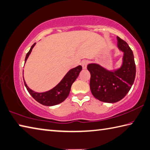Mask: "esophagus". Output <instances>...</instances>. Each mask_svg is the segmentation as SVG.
I'll list each match as a JSON object with an SVG mask.
<instances>
[{"instance_id":"obj_1","label":"esophagus","mask_w":150,"mask_h":150,"mask_svg":"<svg viewBox=\"0 0 150 150\" xmlns=\"http://www.w3.org/2000/svg\"><path fill=\"white\" fill-rule=\"evenodd\" d=\"M87 65H88V61L83 60V61H82V62H81V66H82L84 69H86L87 67Z\"/></svg>"}]
</instances>
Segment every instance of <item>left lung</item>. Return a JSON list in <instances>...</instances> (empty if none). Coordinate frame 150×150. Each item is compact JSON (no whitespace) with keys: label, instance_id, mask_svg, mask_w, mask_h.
Listing matches in <instances>:
<instances>
[{"label":"left lung","instance_id":"obj_1","mask_svg":"<svg viewBox=\"0 0 150 150\" xmlns=\"http://www.w3.org/2000/svg\"><path fill=\"white\" fill-rule=\"evenodd\" d=\"M118 48L123 52L121 66L108 70L98 64H90V88L93 96L100 101L115 103L120 101L131 88L135 79L136 65L134 55L127 43L119 37Z\"/></svg>","mask_w":150,"mask_h":150}]
</instances>
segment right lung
<instances>
[{"instance_id":"add662e5","label":"right lung","mask_w":150,"mask_h":150,"mask_svg":"<svg viewBox=\"0 0 150 150\" xmlns=\"http://www.w3.org/2000/svg\"><path fill=\"white\" fill-rule=\"evenodd\" d=\"M35 44H36V42L32 45L29 51L27 53L25 59V63L27 59H28L29 56L30 55V54H31L33 48L35 47ZM81 70H82V66H79L70 69L66 73V75L64 76V77L62 79L60 82L57 84L55 87H54L53 88L47 92H34L28 86L25 80H23L24 84H25V86L28 91L29 92V93L39 103L47 106L58 105L59 103L63 102L67 98L70 92L71 87L72 84L75 82L76 79L78 77Z\"/></svg>"}]
</instances>
